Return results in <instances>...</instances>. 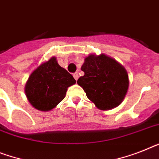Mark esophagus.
I'll return each mask as SVG.
<instances>
[{"instance_id":"1","label":"esophagus","mask_w":159,"mask_h":159,"mask_svg":"<svg viewBox=\"0 0 159 159\" xmlns=\"http://www.w3.org/2000/svg\"><path fill=\"white\" fill-rule=\"evenodd\" d=\"M73 76H74L75 80H77L79 78V74L78 73H74V74H73Z\"/></svg>"}]
</instances>
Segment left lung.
Listing matches in <instances>:
<instances>
[{
	"label": "left lung",
	"instance_id": "left-lung-1",
	"mask_svg": "<svg viewBox=\"0 0 159 159\" xmlns=\"http://www.w3.org/2000/svg\"><path fill=\"white\" fill-rule=\"evenodd\" d=\"M84 75L77 80L87 98L102 111L121 104L129 87L128 72L113 57L102 53L89 54L81 66Z\"/></svg>",
	"mask_w": 159,
	"mask_h": 159
}]
</instances>
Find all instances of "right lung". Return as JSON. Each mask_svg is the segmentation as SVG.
Returning <instances> with one entry per match:
<instances>
[{
    "label": "right lung",
    "instance_id": "obj_1",
    "mask_svg": "<svg viewBox=\"0 0 159 159\" xmlns=\"http://www.w3.org/2000/svg\"><path fill=\"white\" fill-rule=\"evenodd\" d=\"M75 83L71 75L59 66L56 57H52L31 72L24 91L34 108L49 111L63 100L68 88Z\"/></svg>",
    "mask_w": 159,
    "mask_h": 159
}]
</instances>
